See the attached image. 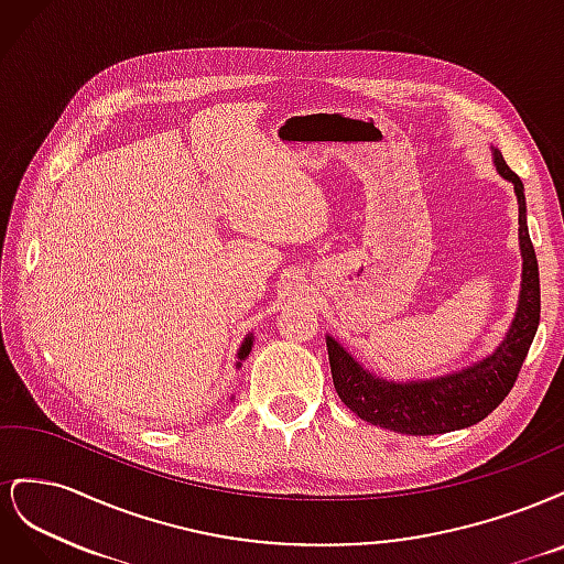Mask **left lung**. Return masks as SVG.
Segmentation results:
<instances>
[{
	"instance_id": "obj_1",
	"label": "left lung",
	"mask_w": 564,
	"mask_h": 564,
	"mask_svg": "<svg viewBox=\"0 0 564 564\" xmlns=\"http://www.w3.org/2000/svg\"><path fill=\"white\" fill-rule=\"evenodd\" d=\"M497 172L513 183L518 197L520 251H522V284L513 324L503 340L485 360L475 362L447 377L423 381H388L365 369L355 357L327 336L332 379L350 412L371 425L404 435H440L482 421L497 409L513 388L524 357L532 346L541 317L539 263L534 245L527 230L524 185L516 172H510L503 155L491 148Z\"/></svg>"
}]
</instances>
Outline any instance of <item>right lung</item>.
I'll return each instance as SVG.
<instances>
[{"instance_id": "right-lung-1", "label": "right lung", "mask_w": 564, "mask_h": 564, "mask_svg": "<svg viewBox=\"0 0 564 564\" xmlns=\"http://www.w3.org/2000/svg\"><path fill=\"white\" fill-rule=\"evenodd\" d=\"M251 346H253V336L249 334V336L242 340L240 350H237V365H235V367H242V360H245V357L251 352Z\"/></svg>"}]
</instances>
